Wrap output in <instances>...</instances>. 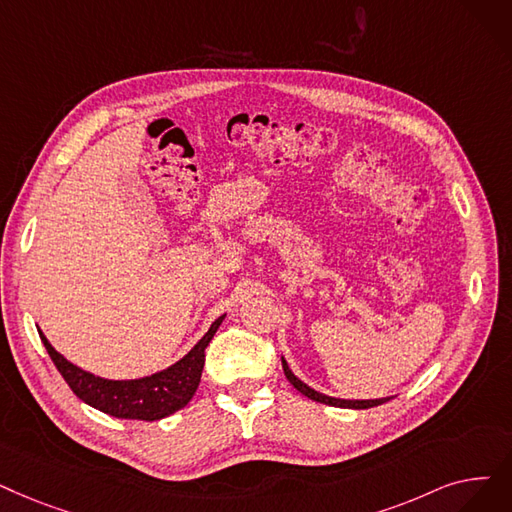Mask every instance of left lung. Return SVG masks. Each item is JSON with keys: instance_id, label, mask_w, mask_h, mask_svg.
<instances>
[{"instance_id": "obj_1", "label": "left lung", "mask_w": 512, "mask_h": 512, "mask_svg": "<svg viewBox=\"0 0 512 512\" xmlns=\"http://www.w3.org/2000/svg\"><path fill=\"white\" fill-rule=\"evenodd\" d=\"M282 368H284L286 379L291 381V385H293L299 393H303V395H305V397H309V399H314V402L326 404V406H335V408H353V410H366V408L381 406V404H385V402H389V399H391V397H381V399H339V397H328V395H324V393H318L316 389L307 387L303 381H299L297 376L293 374V370L288 368V364H286V360H284V358H282Z\"/></svg>"}]
</instances>
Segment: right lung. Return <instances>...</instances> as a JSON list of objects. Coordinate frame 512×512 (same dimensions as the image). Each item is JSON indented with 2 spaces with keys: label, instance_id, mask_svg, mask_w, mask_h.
I'll return each instance as SVG.
<instances>
[{
  "label": "right lung",
  "instance_id": "1",
  "mask_svg": "<svg viewBox=\"0 0 512 512\" xmlns=\"http://www.w3.org/2000/svg\"><path fill=\"white\" fill-rule=\"evenodd\" d=\"M221 322H224V316L211 324L207 335L180 362H175L161 372L144 376V379L133 381H108L92 372H85L66 360L64 355H60L41 330L39 337L41 343L46 345L54 366L62 374V379L81 402L115 418L161 420L177 410H182L196 393L205 366V349Z\"/></svg>",
  "mask_w": 512,
  "mask_h": 512
}]
</instances>
